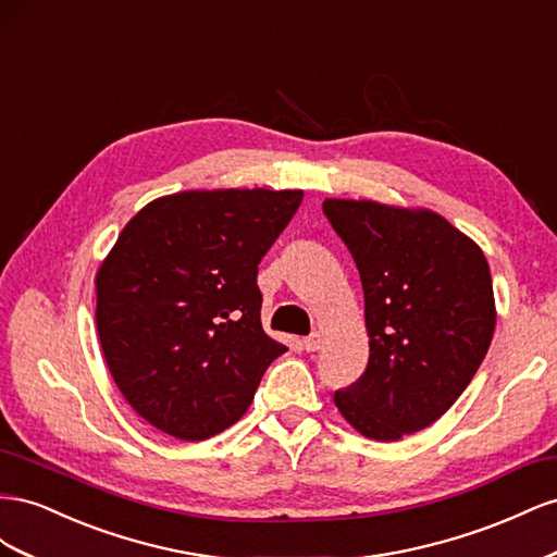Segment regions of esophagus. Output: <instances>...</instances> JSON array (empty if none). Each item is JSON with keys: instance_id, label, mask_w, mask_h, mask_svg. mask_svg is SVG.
Segmentation results:
<instances>
[{"instance_id": "34e87169", "label": "esophagus", "mask_w": 557, "mask_h": 557, "mask_svg": "<svg viewBox=\"0 0 557 557\" xmlns=\"http://www.w3.org/2000/svg\"><path fill=\"white\" fill-rule=\"evenodd\" d=\"M304 347L308 349V352H317V349L322 347V333L312 331L310 336H306V338H304Z\"/></svg>"}]
</instances>
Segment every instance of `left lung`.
<instances>
[{
    "label": "left lung",
    "mask_w": 557,
    "mask_h": 557,
    "mask_svg": "<svg viewBox=\"0 0 557 557\" xmlns=\"http://www.w3.org/2000/svg\"><path fill=\"white\" fill-rule=\"evenodd\" d=\"M322 210L357 263L371 347L333 401L359 434L399 441L436 422L485 359L497 322L490 265L436 212L336 198Z\"/></svg>",
    "instance_id": "8db88e82"
}]
</instances>
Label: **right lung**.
Wrapping results in <instances>:
<instances>
[{"mask_svg":"<svg viewBox=\"0 0 557 557\" xmlns=\"http://www.w3.org/2000/svg\"><path fill=\"white\" fill-rule=\"evenodd\" d=\"M304 190H184L139 210L98 270L100 345L141 418L205 441L245 416L287 352L261 326L259 263Z\"/></svg>","mask_w":557,"mask_h":557,"instance_id":"right-lung-1","label":"right lung"}]
</instances>
